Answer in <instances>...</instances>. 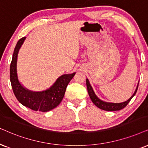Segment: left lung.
Instances as JSON below:
<instances>
[{"label":"left lung","mask_w":148,"mask_h":148,"mask_svg":"<svg viewBox=\"0 0 148 148\" xmlns=\"http://www.w3.org/2000/svg\"><path fill=\"white\" fill-rule=\"evenodd\" d=\"M86 84H87L88 93H89V97H90L91 100L93 102V103L97 107L100 108V109L104 110V111H119V110L122 109V108L126 107L127 104L129 103V102L131 100V99L133 98V96L136 94V91H137V89H138V86H139V84H138L137 87L136 88V90L133 93V95H132V96L130 97L128 100L125 101L124 102H121V103H111V102H104V101L100 100V99L96 96V95L95 94L94 91H93L92 87H91V86L90 85V83H89V81L88 79L86 80Z\"/></svg>","instance_id":"1"}]
</instances>
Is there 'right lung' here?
<instances>
[{"label": "right lung", "instance_id": "1", "mask_svg": "<svg viewBox=\"0 0 148 148\" xmlns=\"http://www.w3.org/2000/svg\"><path fill=\"white\" fill-rule=\"evenodd\" d=\"M26 37L17 42L10 65V80L17 100L22 105L35 111L47 112L59 105L65 95L66 87L76 73L63 74L57 78L49 89L42 91H32L26 89L19 82L17 74V59L19 50Z\"/></svg>", "mask_w": 148, "mask_h": 148}]
</instances>
